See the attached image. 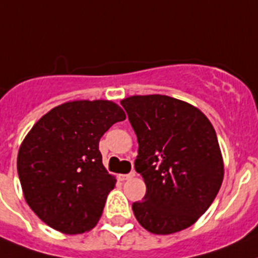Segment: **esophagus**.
<instances>
[{
	"label": "esophagus",
	"mask_w": 258,
	"mask_h": 258,
	"mask_svg": "<svg viewBox=\"0 0 258 258\" xmlns=\"http://www.w3.org/2000/svg\"><path fill=\"white\" fill-rule=\"evenodd\" d=\"M133 177H135V173H128V174H119L118 178L120 179V181H127V179H131Z\"/></svg>",
	"instance_id": "34e87169"
}]
</instances>
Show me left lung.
I'll return each instance as SVG.
<instances>
[{"label":"left lung","mask_w":258,"mask_h":258,"mask_svg":"<svg viewBox=\"0 0 258 258\" xmlns=\"http://www.w3.org/2000/svg\"><path fill=\"white\" fill-rule=\"evenodd\" d=\"M120 103L138 136L135 169L147 186L144 199L133 203L135 218L156 235L192 226L224 177L213 124L198 107L173 97L131 96Z\"/></svg>","instance_id":"obj_1"}]
</instances>
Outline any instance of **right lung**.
<instances>
[{"mask_svg": "<svg viewBox=\"0 0 258 258\" xmlns=\"http://www.w3.org/2000/svg\"><path fill=\"white\" fill-rule=\"evenodd\" d=\"M125 114L107 99H80L49 110L19 147L17 169L30 209L51 228L77 235L96 227L115 177L99 140Z\"/></svg>", "mask_w": 258, "mask_h": 258, "instance_id": "right-lung-1", "label": "right lung"}]
</instances>
